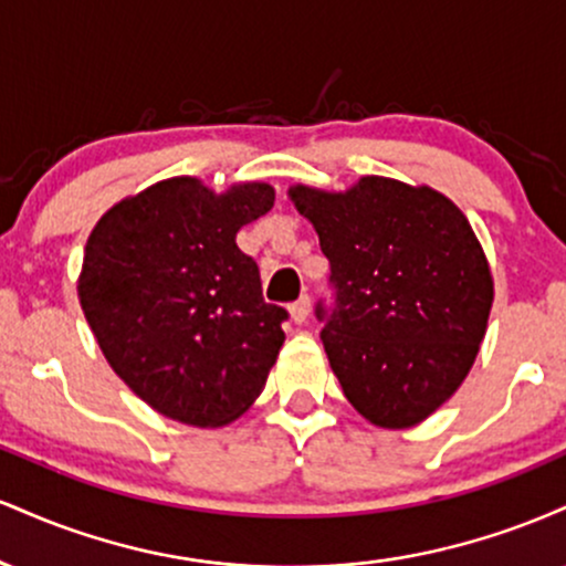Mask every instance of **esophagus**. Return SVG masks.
<instances>
[{
  "mask_svg": "<svg viewBox=\"0 0 566 566\" xmlns=\"http://www.w3.org/2000/svg\"><path fill=\"white\" fill-rule=\"evenodd\" d=\"M308 311H311V297H308V295L297 297V301L290 305V316H292V322H295V324H303V322H305V316H308Z\"/></svg>",
  "mask_w": 566,
  "mask_h": 566,
  "instance_id": "34e87169",
  "label": "esophagus"
}]
</instances>
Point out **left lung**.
<instances>
[{
  "instance_id": "obj_1",
  "label": "left lung",
  "mask_w": 566,
  "mask_h": 566,
  "mask_svg": "<svg viewBox=\"0 0 566 566\" xmlns=\"http://www.w3.org/2000/svg\"><path fill=\"white\" fill-rule=\"evenodd\" d=\"M287 193L333 271L335 305H316V319L343 394L373 426L423 423L471 373L495 301L469 218L444 193L382 175Z\"/></svg>"
}]
</instances>
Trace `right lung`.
<instances>
[{"mask_svg": "<svg viewBox=\"0 0 566 566\" xmlns=\"http://www.w3.org/2000/svg\"><path fill=\"white\" fill-rule=\"evenodd\" d=\"M271 207L261 180L216 193L178 175L116 201L90 233L84 319L114 373L165 418L218 428L261 396L287 311L263 301L237 233Z\"/></svg>", "mask_w": 566, "mask_h": 566, "instance_id": "obj_1", "label": "right lung"}]
</instances>
